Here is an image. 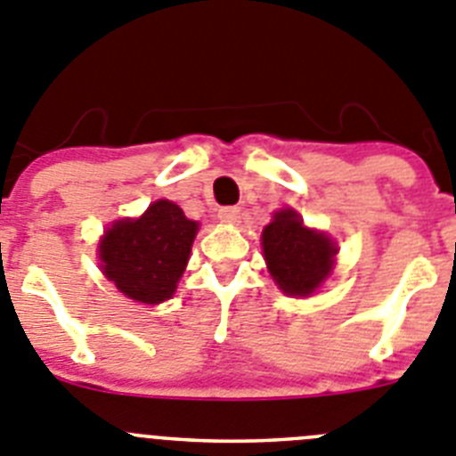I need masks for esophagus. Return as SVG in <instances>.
<instances>
[{
	"mask_svg": "<svg viewBox=\"0 0 456 456\" xmlns=\"http://www.w3.org/2000/svg\"><path fill=\"white\" fill-rule=\"evenodd\" d=\"M218 218L220 223H227V224H236L240 220V208L236 207H224L218 211Z\"/></svg>",
	"mask_w": 456,
	"mask_h": 456,
	"instance_id": "esophagus-1",
	"label": "esophagus"
}]
</instances>
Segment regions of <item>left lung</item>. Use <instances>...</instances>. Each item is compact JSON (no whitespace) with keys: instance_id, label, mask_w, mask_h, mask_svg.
I'll return each mask as SVG.
<instances>
[{"instance_id":"1","label":"left lung","mask_w":456,"mask_h":456,"mask_svg":"<svg viewBox=\"0 0 456 456\" xmlns=\"http://www.w3.org/2000/svg\"><path fill=\"white\" fill-rule=\"evenodd\" d=\"M264 256L274 284L290 297H309L334 268L338 252L327 233L305 227L295 208H281L261 233Z\"/></svg>"}]
</instances>
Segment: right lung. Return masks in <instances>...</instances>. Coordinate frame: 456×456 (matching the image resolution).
Masks as SVG:
<instances>
[{
    "label": "right lung",
    "mask_w": 456,
    "mask_h": 456,
    "mask_svg": "<svg viewBox=\"0 0 456 456\" xmlns=\"http://www.w3.org/2000/svg\"><path fill=\"white\" fill-rule=\"evenodd\" d=\"M198 229L177 204L159 200L141 218L106 229L97 249L102 273L134 302L161 305L177 290Z\"/></svg>",
    "instance_id": "right-lung-1"
}]
</instances>
